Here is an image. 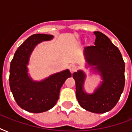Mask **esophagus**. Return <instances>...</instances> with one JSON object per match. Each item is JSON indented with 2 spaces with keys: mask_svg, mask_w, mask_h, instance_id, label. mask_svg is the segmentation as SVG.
Segmentation results:
<instances>
[{
  "mask_svg": "<svg viewBox=\"0 0 132 132\" xmlns=\"http://www.w3.org/2000/svg\"><path fill=\"white\" fill-rule=\"evenodd\" d=\"M77 66H75V64H72V65H70V66H69V70H70L71 73H73L74 72H75L77 70Z\"/></svg>",
  "mask_w": 132,
  "mask_h": 132,
  "instance_id": "obj_1",
  "label": "esophagus"
}]
</instances>
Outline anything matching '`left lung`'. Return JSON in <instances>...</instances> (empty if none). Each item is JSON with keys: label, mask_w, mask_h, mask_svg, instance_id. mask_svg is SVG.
Instances as JSON below:
<instances>
[{"label": "left lung", "mask_w": 132, "mask_h": 132, "mask_svg": "<svg viewBox=\"0 0 132 132\" xmlns=\"http://www.w3.org/2000/svg\"><path fill=\"white\" fill-rule=\"evenodd\" d=\"M94 46L84 49L88 64L95 66L103 83L94 94L83 91L84 73L79 70L72 74L76 85V97L83 108L94 113H105L117 105L125 86V62L119 48L102 33L94 32Z\"/></svg>", "instance_id": "obj_1"}]
</instances>
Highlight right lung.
I'll list each match as a JSON object with an SVG mask.
<instances>
[{
  "label": "right lung",
  "mask_w": 132,
  "mask_h": 132,
  "mask_svg": "<svg viewBox=\"0 0 132 132\" xmlns=\"http://www.w3.org/2000/svg\"><path fill=\"white\" fill-rule=\"evenodd\" d=\"M53 36L34 34L18 47L10 64L9 86L13 98L21 108L34 113L44 112L55 106L60 90L71 73L66 70L53 75L41 82L29 77L27 65L32 51L38 43L49 40Z\"/></svg>",
  "instance_id": "1"
}]
</instances>
